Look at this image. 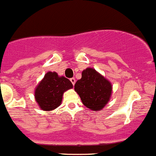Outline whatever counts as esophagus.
I'll return each instance as SVG.
<instances>
[{"label": "esophagus", "mask_w": 156, "mask_h": 156, "mask_svg": "<svg viewBox=\"0 0 156 156\" xmlns=\"http://www.w3.org/2000/svg\"><path fill=\"white\" fill-rule=\"evenodd\" d=\"M70 82L72 83V84L74 85L75 83H76V80H75V78H70Z\"/></svg>", "instance_id": "34e87169"}]
</instances>
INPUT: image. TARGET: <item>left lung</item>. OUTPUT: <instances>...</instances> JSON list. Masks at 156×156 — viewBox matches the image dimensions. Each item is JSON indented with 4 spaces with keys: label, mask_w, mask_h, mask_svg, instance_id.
I'll return each instance as SVG.
<instances>
[{
    "label": "left lung",
    "mask_w": 156,
    "mask_h": 156,
    "mask_svg": "<svg viewBox=\"0 0 156 156\" xmlns=\"http://www.w3.org/2000/svg\"><path fill=\"white\" fill-rule=\"evenodd\" d=\"M74 89L86 108L98 112L110 100L112 86L95 69L88 67L82 72V77L76 81Z\"/></svg>",
    "instance_id": "1"
}]
</instances>
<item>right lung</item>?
Masks as SVG:
<instances>
[{
    "label": "right lung",
    "instance_id": "1",
    "mask_svg": "<svg viewBox=\"0 0 156 156\" xmlns=\"http://www.w3.org/2000/svg\"><path fill=\"white\" fill-rule=\"evenodd\" d=\"M72 88L73 84L68 79L49 71L35 88V101L41 110H54L61 104L64 92Z\"/></svg>",
    "mask_w": 156,
    "mask_h": 156
}]
</instances>
